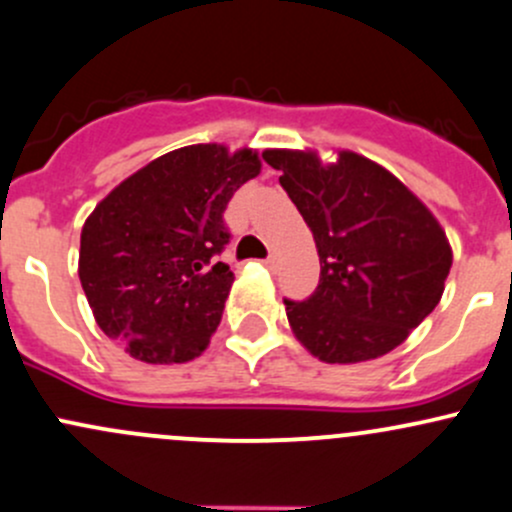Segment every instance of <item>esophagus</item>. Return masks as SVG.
Wrapping results in <instances>:
<instances>
[{
  "instance_id": "esophagus-1",
  "label": "esophagus",
  "mask_w": 512,
  "mask_h": 512,
  "mask_svg": "<svg viewBox=\"0 0 512 512\" xmlns=\"http://www.w3.org/2000/svg\"><path fill=\"white\" fill-rule=\"evenodd\" d=\"M265 267H270V270H274V267H277V257H274V255L267 257V260H265Z\"/></svg>"
}]
</instances>
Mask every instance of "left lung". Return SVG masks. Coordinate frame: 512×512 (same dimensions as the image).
Listing matches in <instances>:
<instances>
[{
    "mask_svg": "<svg viewBox=\"0 0 512 512\" xmlns=\"http://www.w3.org/2000/svg\"><path fill=\"white\" fill-rule=\"evenodd\" d=\"M319 250V287L289 301L294 336L324 363H363L400 346L434 311L451 245L395 174L360 154L324 164L314 149H265Z\"/></svg>",
    "mask_w": 512,
    "mask_h": 512,
    "instance_id": "8db88e82",
    "label": "left lung"
}]
</instances>
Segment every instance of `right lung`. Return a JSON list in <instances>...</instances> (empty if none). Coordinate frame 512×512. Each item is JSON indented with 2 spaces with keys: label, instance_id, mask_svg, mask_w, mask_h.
Segmentation results:
<instances>
[{
  "label": "right lung",
  "instance_id": "right-lung-1",
  "mask_svg": "<svg viewBox=\"0 0 512 512\" xmlns=\"http://www.w3.org/2000/svg\"><path fill=\"white\" fill-rule=\"evenodd\" d=\"M260 154L191 144L112 188L80 233L78 277L107 338L142 363H188L211 343L233 272L223 211Z\"/></svg>",
  "mask_w": 512,
  "mask_h": 512
}]
</instances>
